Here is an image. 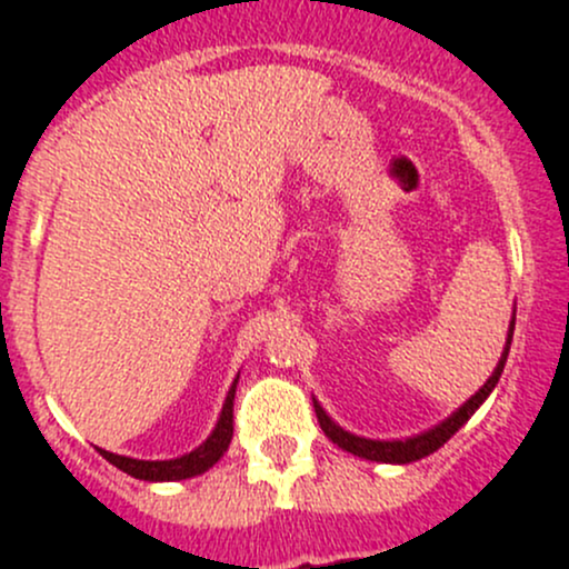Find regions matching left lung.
<instances>
[{"mask_svg": "<svg viewBox=\"0 0 569 569\" xmlns=\"http://www.w3.org/2000/svg\"><path fill=\"white\" fill-rule=\"evenodd\" d=\"M512 332H515V319H512V325H509L507 347H503V355H501V360H498V366H496V371H492L490 380H487L485 386H481L473 396H470V399L465 401L460 410L451 412V416L446 418L443 423L432 427V429H429V432H421V435H416V438H407V440H369V438H358V435H352V432H347V429L338 427V423L332 421V418L327 416L325 410H321L319 401L313 399V410H317L321 432H325L327 438H330L332 443L338 446V449L349 451V455H355V457H363V460H371V462L407 465V462L421 460V457L435 455V451H438L440 446H443L446 440H449L451 435H455L457 429H460L462 423L468 421V418L473 416L476 410H479L481 401H485L487 396L492 393V388L498 386V380H501L503 363H507L509 343H512Z\"/></svg>", "mask_w": 569, "mask_h": 569, "instance_id": "1", "label": "left lung"}]
</instances>
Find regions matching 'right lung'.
I'll list each match as a JSON object with an SVG mask.
<instances>
[{
	"label": "right lung",
	"instance_id": "1",
	"mask_svg": "<svg viewBox=\"0 0 569 569\" xmlns=\"http://www.w3.org/2000/svg\"><path fill=\"white\" fill-rule=\"evenodd\" d=\"M233 393H237V380H233L231 391L226 396V405H222L220 421H217L214 432L203 440L194 451L189 455L176 457V460H131V457L112 455V451L99 449V455L107 462H112L114 468H120L123 473L134 476L142 481H178V479H192V476L206 473L222 455L228 451L233 438Z\"/></svg>",
	"mask_w": 569,
	"mask_h": 569
}]
</instances>
